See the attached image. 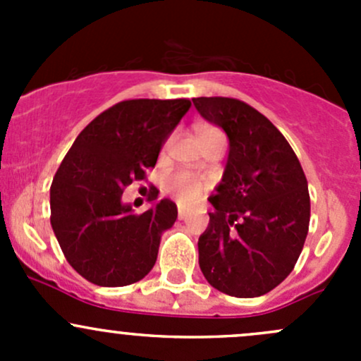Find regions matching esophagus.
<instances>
[{
  "instance_id": "esophagus-1",
  "label": "esophagus",
  "mask_w": 361,
  "mask_h": 361,
  "mask_svg": "<svg viewBox=\"0 0 361 361\" xmlns=\"http://www.w3.org/2000/svg\"><path fill=\"white\" fill-rule=\"evenodd\" d=\"M187 216H188V209H185V207H178V218H180V220H185Z\"/></svg>"
}]
</instances>
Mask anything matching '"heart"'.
I'll return each instance as SVG.
<instances>
[{
    "mask_svg": "<svg viewBox=\"0 0 361 361\" xmlns=\"http://www.w3.org/2000/svg\"><path fill=\"white\" fill-rule=\"evenodd\" d=\"M211 137H224V134H221L218 129H214V127H209V126L199 127L197 129L199 141L211 140ZM166 187L167 190H169L181 204H192L201 197L206 185H204L199 178L192 176L190 173H183V171H180V173H173L171 176H167Z\"/></svg>",
    "mask_w": 361,
    "mask_h": 361,
    "instance_id": "obj_1",
    "label": "heart"
}]
</instances>
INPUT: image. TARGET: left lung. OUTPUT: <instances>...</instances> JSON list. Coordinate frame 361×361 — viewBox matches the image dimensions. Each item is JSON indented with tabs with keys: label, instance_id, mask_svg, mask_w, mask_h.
Segmentation results:
<instances>
[{
	"label": "left lung",
	"instance_id": "left-lung-1",
	"mask_svg": "<svg viewBox=\"0 0 361 361\" xmlns=\"http://www.w3.org/2000/svg\"><path fill=\"white\" fill-rule=\"evenodd\" d=\"M195 110L228 137L224 176L207 197L214 213L199 238V267L213 288L260 297L297 264L311 201L297 155L274 123L232 97H194Z\"/></svg>",
	"mask_w": 361,
	"mask_h": 361
}]
</instances>
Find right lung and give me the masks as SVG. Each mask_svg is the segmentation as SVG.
Returning a JSON list of instances; mask_svg holds the SVG:
<instances>
[{
	"label": "right lung",
	"instance_id": "obj_1",
	"mask_svg": "<svg viewBox=\"0 0 361 361\" xmlns=\"http://www.w3.org/2000/svg\"><path fill=\"white\" fill-rule=\"evenodd\" d=\"M190 106L188 99L122 101L96 116L61 162L50 187V224L69 265L87 281L133 285L155 265L176 204L157 201L154 188L152 207L137 214L122 194L155 167Z\"/></svg>",
	"mask_w": 361,
	"mask_h": 361
}]
</instances>
